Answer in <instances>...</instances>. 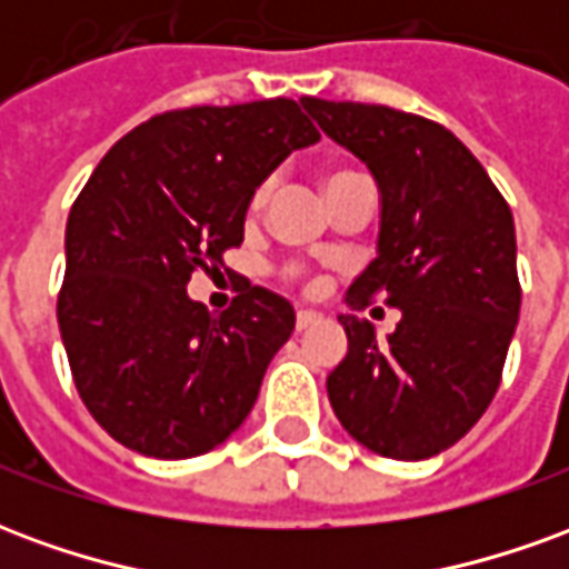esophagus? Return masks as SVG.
<instances>
[{
	"label": "esophagus",
	"instance_id": "1",
	"mask_svg": "<svg viewBox=\"0 0 569 569\" xmlns=\"http://www.w3.org/2000/svg\"><path fill=\"white\" fill-rule=\"evenodd\" d=\"M320 322H326V317H322V313H317V310H298V317H296L298 332L313 329V326H320Z\"/></svg>",
	"mask_w": 569,
	"mask_h": 569
}]
</instances>
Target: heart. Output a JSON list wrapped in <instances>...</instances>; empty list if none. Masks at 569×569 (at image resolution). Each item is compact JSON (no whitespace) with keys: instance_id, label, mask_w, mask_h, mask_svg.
Segmentation results:
<instances>
[{"instance_id":"heart-1","label":"heart","mask_w":569,"mask_h":569,"mask_svg":"<svg viewBox=\"0 0 569 569\" xmlns=\"http://www.w3.org/2000/svg\"><path fill=\"white\" fill-rule=\"evenodd\" d=\"M341 176H350V173H345V170H335V173H326V176H322V188L332 186L335 179H341ZM264 194H268V188H259V194L252 198V207H259L261 200H264Z\"/></svg>"}]
</instances>
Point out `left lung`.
Segmentation results:
<instances>
[{
    "label": "left lung",
    "mask_w": 569,
    "mask_h": 569,
    "mask_svg": "<svg viewBox=\"0 0 569 569\" xmlns=\"http://www.w3.org/2000/svg\"><path fill=\"white\" fill-rule=\"evenodd\" d=\"M322 133L369 167L381 198L378 259L347 289L402 317L387 341L341 313L347 357L329 371L335 418L369 451L427 460L488 411L512 345L521 286L509 203L463 142L390 106L305 97Z\"/></svg>",
    "instance_id": "left-lung-1"
}]
</instances>
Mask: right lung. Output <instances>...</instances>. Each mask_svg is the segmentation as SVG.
<instances>
[{
    "mask_svg": "<svg viewBox=\"0 0 569 569\" xmlns=\"http://www.w3.org/2000/svg\"><path fill=\"white\" fill-rule=\"evenodd\" d=\"M317 140L296 100L194 106L130 130L81 188L57 322L81 402L124 448L188 460L252 411L296 310L247 283L216 317L186 289L243 243L256 188Z\"/></svg>",
    "mask_w": 569,
    "mask_h": 569,
    "instance_id": "obj_1",
    "label": "right lung"
}]
</instances>
